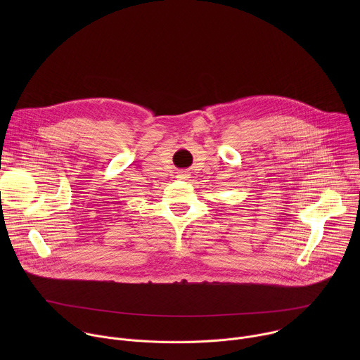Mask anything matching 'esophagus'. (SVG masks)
<instances>
[{"label": "esophagus", "mask_w": 360, "mask_h": 360, "mask_svg": "<svg viewBox=\"0 0 360 360\" xmlns=\"http://www.w3.org/2000/svg\"><path fill=\"white\" fill-rule=\"evenodd\" d=\"M178 178L186 179V178H189V172H188V171H179V172H178Z\"/></svg>", "instance_id": "1"}]
</instances>
